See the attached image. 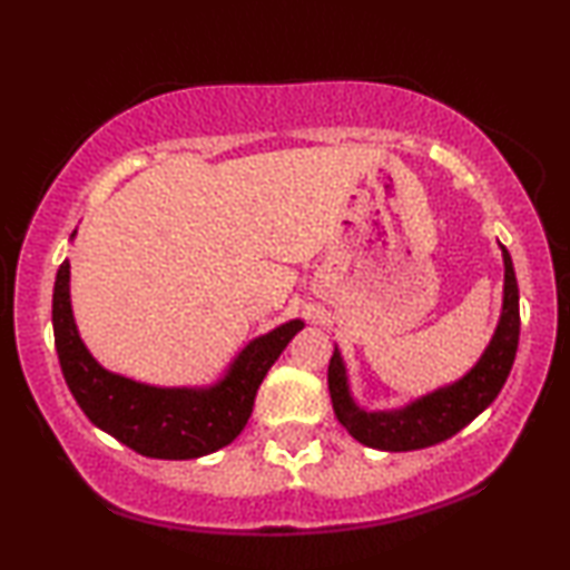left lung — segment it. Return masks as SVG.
<instances>
[{"label":"left lung","mask_w":570,"mask_h":570,"mask_svg":"<svg viewBox=\"0 0 570 570\" xmlns=\"http://www.w3.org/2000/svg\"><path fill=\"white\" fill-rule=\"evenodd\" d=\"M501 252L505 267L501 322H498L493 340H490L478 365L454 384L435 389V392L410 402L407 407L368 412L357 407L353 394H350L345 363H342L340 350L334 347L330 376H326L330 379L332 407L355 441L379 451H415L435 446V443L456 435L464 425H470L501 394L511 373L513 357H517L521 326L517 272H513L511 254L505 252V246H501Z\"/></svg>","instance_id":"left-lung-1"}]
</instances>
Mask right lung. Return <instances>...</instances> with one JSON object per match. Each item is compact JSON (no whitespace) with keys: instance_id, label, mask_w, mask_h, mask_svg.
Listing matches in <instances>:
<instances>
[{"instance_id":"add662e5","label":"right lung","mask_w":570,"mask_h":570,"mask_svg":"<svg viewBox=\"0 0 570 570\" xmlns=\"http://www.w3.org/2000/svg\"><path fill=\"white\" fill-rule=\"evenodd\" d=\"M51 322L61 373L90 423L153 459H197L228 446L252 417L272 363L303 330L301 318H293L252 340L213 386L163 389L106 371L88 353L69 303L67 259L53 283Z\"/></svg>"}]
</instances>
